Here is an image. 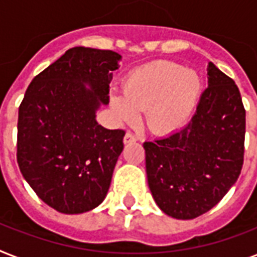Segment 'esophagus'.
Here are the masks:
<instances>
[{
    "mask_svg": "<svg viewBox=\"0 0 257 257\" xmlns=\"http://www.w3.org/2000/svg\"><path fill=\"white\" fill-rule=\"evenodd\" d=\"M137 140V137L131 132H126L124 136V144H129V143H135Z\"/></svg>",
    "mask_w": 257,
    "mask_h": 257,
    "instance_id": "1",
    "label": "esophagus"
}]
</instances>
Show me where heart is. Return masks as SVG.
Listing matches in <instances>:
<instances>
[{"mask_svg":"<svg viewBox=\"0 0 257 257\" xmlns=\"http://www.w3.org/2000/svg\"><path fill=\"white\" fill-rule=\"evenodd\" d=\"M201 92L195 70L171 61H156L139 68L125 78L122 97H110V108L121 121H132L144 110L152 133L169 135L187 124Z\"/></svg>","mask_w":257,"mask_h":257,"instance_id":"b5f03b06","label":"heart"}]
</instances>
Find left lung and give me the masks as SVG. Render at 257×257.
Here are the masks:
<instances>
[{"instance_id":"left-lung-1","label":"left lung","mask_w":257,"mask_h":257,"mask_svg":"<svg viewBox=\"0 0 257 257\" xmlns=\"http://www.w3.org/2000/svg\"><path fill=\"white\" fill-rule=\"evenodd\" d=\"M208 88L180 131L145 141L153 199L165 215L191 220L215 207L239 177L245 109L235 81L208 62Z\"/></svg>"}]
</instances>
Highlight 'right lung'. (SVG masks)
<instances>
[{"label":"right lung","instance_id":"obj_1","mask_svg":"<svg viewBox=\"0 0 257 257\" xmlns=\"http://www.w3.org/2000/svg\"><path fill=\"white\" fill-rule=\"evenodd\" d=\"M121 56L77 46L33 78L18 109L17 163L40 199L77 215L104 201L117 159L121 129L96 120L109 102V84Z\"/></svg>","mask_w":257,"mask_h":257}]
</instances>
